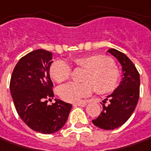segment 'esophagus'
Segmentation results:
<instances>
[{"instance_id":"1","label":"esophagus","mask_w":151,"mask_h":151,"mask_svg":"<svg viewBox=\"0 0 151 151\" xmlns=\"http://www.w3.org/2000/svg\"><path fill=\"white\" fill-rule=\"evenodd\" d=\"M86 105H87V102H81V103H75V104H73V106L85 107Z\"/></svg>"}]
</instances>
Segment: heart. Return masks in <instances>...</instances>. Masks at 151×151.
Instances as JSON below:
<instances>
[{
    "instance_id": "obj_1",
    "label": "heart",
    "mask_w": 151,
    "mask_h": 151,
    "mask_svg": "<svg viewBox=\"0 0 151 151\" xmlns=\"http://www.w3.org/2000/svg\"><path fill=\"white\" fill-rule=\"evenodd\" d=\"M77 67L87 69L83 83H68L58 90L59 96L64 101L79 102L90 95L97 88L99 93L114 90L119 83L121 73L119 67L104 54H91L77 57L72 59ZM70 65L62 60L55 61L51 66L50 75L58 83L67 81L71 76Z\"/></svg>"
}]
</instances>
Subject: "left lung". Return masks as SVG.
I'll return each mask as SVG.
<instances>
[{"instance_id": "8db88e82", "label": "left lung", "mask_w": 151, "mask_h": 151, "mask_svg": "<svg viewBox=\"0 0 151 151\" xmlns=\"http://www.w3.org/2000/svg\"><path fill=\"white\" fill-rule=\"evenodd\" d=\"M108 52L120 63L123 78L119 86L105 99L109 102L108 106L103 104V111L92 122L102 129L113 130L123 125L132 115L139 97L140 80L135 66L126 55L114 48Z\"/></svg>"}]
</instances>
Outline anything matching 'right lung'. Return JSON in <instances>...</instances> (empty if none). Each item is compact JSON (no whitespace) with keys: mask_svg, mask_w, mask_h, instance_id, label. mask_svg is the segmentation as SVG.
<instances>
[{"mask_svg":"<svg viewBox=\"0 0 151 151\" xmlns=\"http://www.w3.org/2000/svg\"><path fill=\"white\" fill-rule=\"evenodd\" d=\"M52 54L37 49L19 60L14 68L10 90L16 110L29 128L42 134H52L63 127L72 104L53 99V83L50 78Z\"/></svg>","mask_w":151,"mask_h":151,"instance_id":"1","label":"right lung"}]
</instances>
